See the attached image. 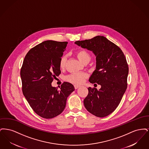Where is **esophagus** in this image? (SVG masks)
Wrapping results in <instances>:
<instances>
[{
    "label": "esophagus",
    "instance_id": "34e87169",
    "mask_svg": "<svg viewBox=\"0 0 149 149\" xmlns=\"http://www.w3.org/2000/svg\"><path fill=\"white\" fill-rule=\"evenodd\" d=\"M79 87H80V85H74V88H75V89H78V88H79Z\"/></svg>",
    "mask_w": 149,
    "mask_h": 149
}]
</instances>
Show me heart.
Returning <instances> with one entry per match:
<instances>
[{
	"mask_svg": "<svg viewBox=\"0 0 149 149\" xmlns=\"http://www.w3.org/2000/svg\"><path fill=\"white\" fill-rule=\"evenodd\" d=\"M77 56L79 60L84 63L86 61H90L91 55L86 51L84 49H81L77 51ZM66 63V56L64 55L61 57L59 62L60 68H64ZM88 74L85 72H78L72 73L65 77V80L75 84H81L85 81V79L88 77Z\"/></svg>",
	"mask_w": 149,
	"mask_h": 149,
	"instance_id": "obj_1",
	"label": "heart"
}]
</instances>
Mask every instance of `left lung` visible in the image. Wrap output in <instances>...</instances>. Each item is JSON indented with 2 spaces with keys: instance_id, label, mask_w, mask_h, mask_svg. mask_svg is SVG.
<instances>
[{
  "instance_id": "8db88e82",
  "label": "left lung",
  "mask_w": 149,
  "mask_h": 149,
  "mask_svg": "<svg viewBox=\"0 0 149 149\" xmlns=\"http://www.w3.org/2000/svg\"><path fill=\"white\" fill-rule=\"evenodd\" d=\"M75 43L95 54L96 69L89 81L101 85L99 90L88 88L84 106L97 117H106L118 106L127 87L128 66L126 57L118 46L104 36H97Z\"/></svg>"
}]
</instances>
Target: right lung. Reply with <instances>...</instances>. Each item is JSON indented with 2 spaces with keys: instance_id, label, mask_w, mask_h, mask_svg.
<instances>
[{
  "instance_id": "add662e5",
  "label": "right lung",
  "mask_w": 149,
  "mask_h": 149,
  "mask_svg": "<svg viewBox=\"0 0 149 149\" xmlns=\"http://www.w3.org/2000/svg\"><path fill=\"white\" fill-rule=\"evenodd\" d=\"M68 42L45 41L26 54L21 69L22 92L36 113L49 119L61 113L68 97L75 89L64 82L59 90L52 87L54 79L60 73L59 62Z\"/></svg>"
}]
</instances>
